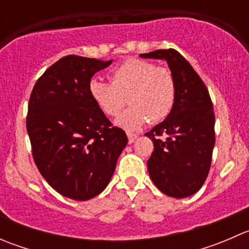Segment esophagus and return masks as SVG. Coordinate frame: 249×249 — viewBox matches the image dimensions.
Instances as JSON below:
<instances>
[{"mask_svg":"<svg viewBox=\"0 0 249 249\" xmlns=\"http://www.w3.org/2000/svg\"><path fill=\"white\" fill-rule=\"evenodd\" d=\"M126 135H127V140H129V143H132L135 140L137 139V135L131 134V132H127Z\"/></svg>","mask_w":249,"mask_h":249,"instance_id":"1","label":"esophagus"}]
</instances>
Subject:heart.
<instances>
[{"label":"heart","mask_w":249,"mask_h":249,"mask_svg":"<svg viewBox=\"0 0 249 249\" xmlns=\"http://www.w3.org/2000/svg\"><path fill=\"white\" fill-rule=\"evenodd\" d=\"M110 79L112 83L92 78L89 94L99 109L108 117H118L129 101L131 107L117 120L125 130L136 131L149 120L161 122L175 107L176 80L166 67L147 60L129 59L110 72Z\"/></svg>","instance_id":"1"}]
</instances>
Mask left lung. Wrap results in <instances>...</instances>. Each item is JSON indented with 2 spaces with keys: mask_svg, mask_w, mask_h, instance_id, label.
I'll list each match as a JSON object with an SVG mask.
<instances>
[{
  "mask_svg": "<svg viewBox=\"0 0 249 249\" xmlns=\"http://www.w3.org/2000/svg\"><path fill=\"white\" fill-rule=\"evenodd\" d=\"M140 56L166 60L177 88L172 112L145 134L154 144L148 172L160 192L176 199L188 197L202 187L212 161L215 136L210 94L177 50L159 49Z\"/></svg>",
  "mask_w": 249,
  "mask_h": 249,
  "instance_id": "obj_1",
  "label": "left lung"
}]
</instances>
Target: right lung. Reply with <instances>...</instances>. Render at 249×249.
Here are the masks:
<instances>
[{
    "label": "right lung",
    "mask_w": 249,
    "mask_h": 249,
    "mask_svg": "<svg viewBox=\"0 0 249 249\" xmlns=\"http://www.w3.org/2000/svg\"><path fill=\"white\" fill-rule=\"evenodd\" d=\"M67 55L35 84L26 127L35 164L48 184L70 199L85 201L104 192L127 144L89 94L91 77L112 64Z\"/></svg>",
    "instance_id": "add662e5"
}]
</instances>
